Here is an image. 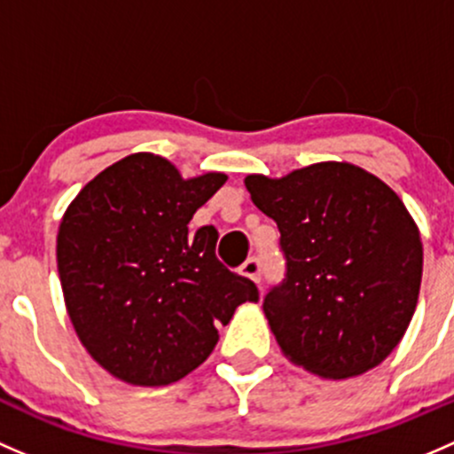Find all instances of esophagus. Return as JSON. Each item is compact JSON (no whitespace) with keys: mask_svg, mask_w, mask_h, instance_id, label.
<instances>
[{"mask_svg":"<svg viewBox=\"0 0 454 454\" xmlns=\"http://www.w3.org/2000/svg\"><path fill=\"white\" fill-rule=\"evenodd\" d=\"M240 273L245 275V278L254 279L255 284H260V278H262V266H260V260L258 258H249L245 262V264L240 266Z\"/></svg>","mask_w":454,"mask_h":454,"instance_id":"34e87169","label":"esophagus"}]
</instances>
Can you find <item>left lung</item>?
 Returning a JSON list of instances; mask_svg holds the SVG:
<instances>
[{"instance_id": "1", "label": "left lung", "mask_w": 454, "mask_h": 454, "mask_svg": "<svg viewBox=\"0 0 454 454\" xmlns=\"http://www.w3.org/2000/svg\"><path fill=\"white\" fill-rule=\"evenodd\" d=\"M278 223L286 278L264 297L284 356L330 380L380 365L413 319L422 240L400 196L348 161L245 179Z\"/></svg>"}]
</instances>
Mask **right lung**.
Wrapping results in <instances>:
<instances>
[{"label": "right lung", "instance_id": "add662e5", "mask_svg": "<svg viewBox=\"0 0 454 454\" xmlns=\"http://www.w3.org/2000/svg\"><path fill=\"white\" fill-rule=\"evenodd\" d=\"M227 175L184 179L135 153L93 176L65 209L56 262L65 308L93 361L118 380L163 387L212 354L218 325L258 301L249 278L216 258L212 225H188Z\"/></svg>", "mask_w": 454, "mask_h": 454}]
</instances>
